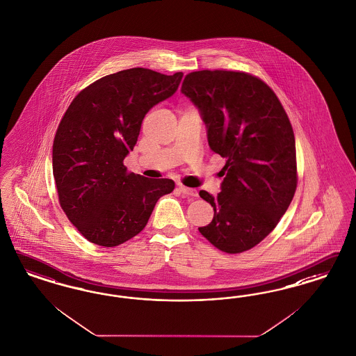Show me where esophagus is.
<instances>
[{
    "label": "esophagus",
    "instance_id": "34e87169",
    "mask_svg": "<svg viewBox=\"0 0 356 356\" xmlns=\"http://www.w3.org/2000/svg\"><path fill=\"white\" fill-rule=\"evenodd\" d=\"M179 189L185 196H198V192H197V189H195V188H188V186H184V185H179Z\"/></svg>",
    "mask_w": 356,
    "mask_h": 356
}]
</instances>
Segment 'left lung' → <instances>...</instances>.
Wrapping results in <instances>:
<instances>
[{
	"label": "left lung",
	"mask_w": 356,
	"mask_h": 356,
	"mask_svg": "<svg viewBox=\"0 0 356 356\" xmlns=\"http://www.w3.org/2000/svg\"><path fill=\"white\" fill-rule=\"evenodd\" d=\"M181 93L200 111L209 147L226 158L221 192L200 191L214 217L198 230L223 252L247 251L276 227L292 202L297 186L292 124L273 90L252 74L191 72Z\"/></svg>",
	"instance_id": "obj_1"
}]
</instances>
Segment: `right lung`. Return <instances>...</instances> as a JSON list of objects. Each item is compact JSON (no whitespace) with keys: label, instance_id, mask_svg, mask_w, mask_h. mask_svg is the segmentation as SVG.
Returning a JSON list of instances; mask_svg holds the SVG:
<instances>
[{"label":"right lung","instance_id":"1","mask_svg":"<svg viewBox=\"0 0 356 356\" xmlns=\"http://www.w3.org/2000/svg\"><path fill=\"white\" fill-rule=\"evenodd\" d=\"M183 72L147 68L108 74L81 90L59 123L52 171L68 220L92 243L122 245L140 233L158 200L171 193V179L127 172L147 111L177 90Z\"/></svg>","mask_w":356,"mask_h":356}]
</instances>
